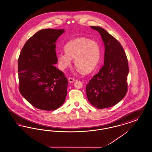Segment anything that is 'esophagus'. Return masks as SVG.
<instances>
[{
    "mask_svg": "<svg viewBox=\"0 0 152 152\" xmlns=\"http://www.w3.org/2000/svg\"><path fill=\"white\" fill-rule=\"evenodd\" d=\"M68 80V81L69 83H73L75 81V79H73L72 77H69Z\"/></svg>",
    "mask_w": 152,
    "mask_h": 152,
    "instance_id": "obj_1",
    "label": "esophagus"
}]
</instances>
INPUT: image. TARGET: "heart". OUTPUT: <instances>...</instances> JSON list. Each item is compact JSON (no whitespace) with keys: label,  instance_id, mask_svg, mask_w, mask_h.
<instances>
[{"label":"heart","instance_id":"heart-1","mask_svg":"<svg viewBox=\"0 0 152 152\" xmlns=\"http://www.w3.org/2000/svg\"><path fill=\"white\" fill-rule=\"evenodd\" d=\"M66 53L58 55L61 68L69 66L74 59L75 66L84 73H89L95 69L101 57L99 43L85 37H80L69 41L65 45Z\"/></svg>","mask_w":152,"mask_h":152}]
</instances>
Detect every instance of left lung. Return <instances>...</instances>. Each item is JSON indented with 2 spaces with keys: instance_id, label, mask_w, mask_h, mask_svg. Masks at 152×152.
I'll use <instances>...</instances> for the list:
<instances>
[{
  "instance_id": "8db88e82",
  "label": "left lung",
  "mask_w": 152,
  "mask_h": 152,
  "mask_svg": "<svg viewBox=\"0 0 152 152\" xmlns=\"http://www.w3.org/2000/svg\"><path fill=\"white\" fill-rule=\"evenodd\" d=\"M97 31L104 45L103 67L86 85L88 99L93 106L101 109L115 105L127 91L129 68L127 58L118 41L102 28L92 26Z\"/></svg>"
}]
</instances>
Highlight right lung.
Here are the masks:
<instances>
[{
	"instance_id": "obj_1",
	"label": "right lung",
	"mask_w": 152,
	"mask_h": 152,
	"mask_svg": "<svg viewBox=\"0 0 152 152\" xmlns=\"http://www.w3.org/2000/svg\"><path fill=\"white\" fill-rule=\"evenodd\" d=\"M64 29H45L26 42L18 59L19 91L37 109L51 111L61 106L67 94L68 80L55 67V42Z\"/></svg>"
}]
</instances>
